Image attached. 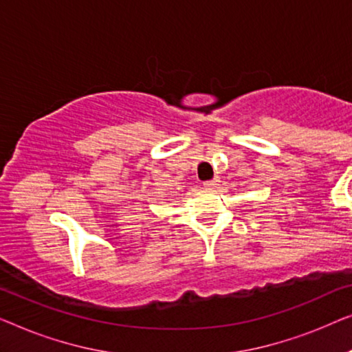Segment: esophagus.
Listing matches in <instances>:
<instances>
[{
  "label": "esophagus",
  "mask_w": 352,
  "mask_h": 352,
  "mask_svg": "<svg viewBox=\"0 0 352 352\" xmlns=\"http://www.w3.org/2000/svg\"><path fill=\"white\" fill-rule=\"evenodd\" d=\"M217 185H219V180H217V178H214V180L204 182V186L207 188V190H215Z\"/></svg>",
  "instance_id": "esophagus-1"
}]
</instances>
